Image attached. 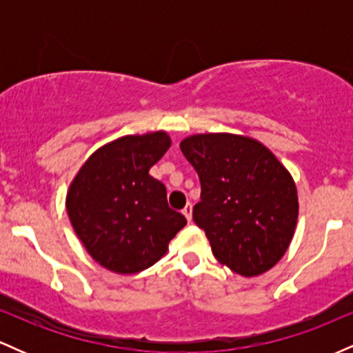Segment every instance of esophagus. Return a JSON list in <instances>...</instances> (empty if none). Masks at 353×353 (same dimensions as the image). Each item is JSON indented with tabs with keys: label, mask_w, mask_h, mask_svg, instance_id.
I'll use <instances>...</instances> for the list:
<instances>
[{
	"label": "esophagus",
	"mask_w": 353,
	"mask_h": 353,
	"mask_svg": "<svg viewBox=\"0 0 353 353\" xmlns=\"http://www.w3.org/2000/svg\"><path fill=\"white\" fill-rule=\"evenodd\" d=\"M182 214H184V217L188 219V222L192 221V205H190V204L185 205V208L182 209Z\"/></svg>",
	"instance_id": "obj_1"
}]
</instances>
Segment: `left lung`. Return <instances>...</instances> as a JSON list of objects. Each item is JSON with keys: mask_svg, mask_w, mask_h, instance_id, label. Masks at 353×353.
Instances as JSON below:
<instances>
[{"mask_svg": "<svg viewBox=\"0 0 353 353\" xmlns=\"http://www.w3.org/2000/svg\"><path fill=\"white\" fill-rule=\"evenodd\" d=\"M181 151L199 176L192 219L214 257L245 277L272 269L297 224V189L289 171L259 141L225 132L190 136Z\"/></svg>", "mask_w": 353, "mask_h": 353, "instance_id": "1", "label": "left lung"}]
</instances>
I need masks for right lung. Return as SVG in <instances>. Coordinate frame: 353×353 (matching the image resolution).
<instances>
[{"label":"right lung","mask_w":353,"mask_h":353,"mask_svg":"<svg viewBox=\"0 0 353 353\" xmlns=\"http://www.w3.org/2000/svg\"><path fill=\"white\" fill-rule=\"evenodd\" d=\"M169 145L163 131L124 136L99 148L72 181L66 197L72 228L89 255L112 272L156 264L188 224L168 205L165 185L149 176Z\"/></svg>","instance_id":"right-lung-1"}]
</instances>
